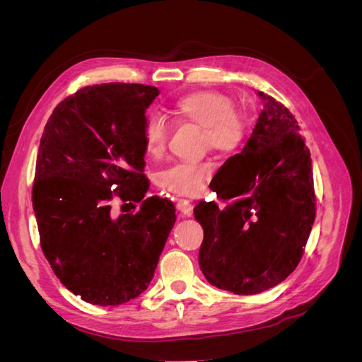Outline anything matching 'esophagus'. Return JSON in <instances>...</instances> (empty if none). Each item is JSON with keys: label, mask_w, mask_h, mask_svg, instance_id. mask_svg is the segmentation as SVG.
Wrapping results in <instances>:
<instances>
[{"label": "esophagus", "mask_w": 362, "mask_h": 362, "mask_svg": "<svg viewBox=\"0 0 362 362\" xmlns=\"http://www.w3.org/2000/svg\"><path fill=\"white\" fill-rule=\"evenodd\" d=\"M177 210H178L182 216H192V214H193V205L181 201V202L177 204Z\"/></svg>", "instance_id": "esophagus-1"}]
</instances>
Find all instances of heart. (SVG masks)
Instances as JSON below:
<instances>
[{"label": "heart", "instance_id": "1", "mask_svg": "<svg viewBox=\"0 0 362 362\" xmlns=\"http://www.w3.org/2000/svg\"><path fill=\"white\" fill-rule=\"evenodd\" d=\"M172 113L202 128L201 146L216 152H231L240 146L245 137V120L228 96L213 90H198L178 98ZM146 156L160 157L168 144V124L160 116L146 119L141 131ZM211 177V164L206 161L177 163L158 172L157 184L175 196H193L202 190Z\"/></svg>", "mask_w": 362, "mask_h": 362}]
</instances>
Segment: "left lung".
Listing matches in <instances>:
<instances>
[{
	"instance_id": "obj_1",
	"label": "left lung",
	"mask_w": 362,
	"mask_h": 362,
	"mask_svg": "<svg viewBox=\"0 0 362 362\" xmlns=\"http://www.w3.org/2000/svg\"><path fill=\"white\" fill-rule=\"evenodd\" d=\"M258 95L264 108L252 136L217 172L214 192L234 201L223 210L216 202L193 210L204 228V276L234 294L266 291L293 273L315 218L311 156L298 120L275 98ZM229 180L243 182L226 188Z\"/></svg>"
}]
</instances>
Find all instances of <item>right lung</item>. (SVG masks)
Returning <instances> with one entry per match:
<instances>
[{"label":"right lung","mask_w":362,"mask_h":362,"mask_svg":"<svg viewBox=\"0 0 362 362\" xmlns=\"http://www.w3.org/2000/svg\"><path fill=\"white\" fill-rule=\"evenodd\" d=\"M158 93L144 84L87 86L43 129L33 184L40 246L63 286L92 305L144 293L177 221L169 199L141 201L149 189L141 131ZM115 195L141 210L115 219Z\"/></svg>","instance_id":"1"}]
</instances>
